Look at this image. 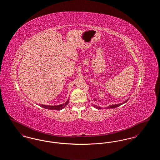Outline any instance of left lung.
Returning a JSON list of instances; mask_svg holds the SVG:
<instances>
[{
	"label": "left lung",
	"mask_w": 160,
	"mask_h": 160,
	"mask_svg": "<svg viewBox=\"0 0 160 160\" xmlns=\"http://www.w3.org/2000/svg\"><path fill=\"white\" fill-rule=\"evenodd\" d=\"M129 99H127L125 101H124V102H123L122 103H120V104H114V105H111V106H110L107 107H106V108H116V107H118L120 106H121L122 104H124V103H125V102H127V101H128V100ZM93 106L95 107L96 108H97V109H102V108L101 107L97 106H95V105H93Z\"/></svg>",
	"instance_id": "1"
}]
</instances>
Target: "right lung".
Returning <instances> with one entry per match:
<instances>
[{"label": "right lung", "mask_w": 160, "mask_h": 160, "mask_svg": "<svg viewBox=\"0 0 160 160\" xmlns=\"http://www.w3.org/2000/svg\"><path fill=\"white\" fill-rule=\"evenodd\" d=\"M69 102V99L67 101L63 104H62L61 105H58V106H47V105H43V104H40V106L42 108H44L46 109H49V110H61L63 109L67 105H68Z\"/></svg>", "instance_id": "add662e5"}]
</instances>
